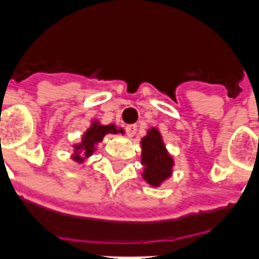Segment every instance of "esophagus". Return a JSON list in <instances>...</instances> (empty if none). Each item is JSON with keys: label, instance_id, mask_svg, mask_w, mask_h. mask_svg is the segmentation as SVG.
Wrapping results in <instances>:
<instances>
[{"label": "esophagus", "instance_id": "1", "mask_svg": "<svg viewBox=\"0 0 259 259\" xmlns=\"http://www.w3.org/2000/svg\"><path fill=\"white\" fill-rule=\"evenodd\" d=\"M136 132H137V126L136 124H127L126 126V133L129 137H135Z\"/></svg>", "mask_w": 259, "mask_h": 259}]
</instances>
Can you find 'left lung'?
Instances as JSON below:
<instances>
[{
  "mask_svg": "<svg viewBox=\"0 0 259 259\" xmlns=\"http://www.w3.org/2000/svg\"><path fill=\"white\" fill-rule=\"evenodd\" d=\"M141 164L144 166L143 178L151 187H160L173 173L174 160L168 155L156 127H151L147 136L141 139Z\"/></svg>",
  "mask_w": 259,
  "mask_h": 259,
  "instance_id": "left-lung-1",
  "label": "left lung"
}]
</instances>
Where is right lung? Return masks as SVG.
<instances>
[{"label": "right lung", "mask_w": 259, "mask_h": 259, "mask_svg": "<svg viewBox=\"0 0 259 259\" xmlns=\"http://www.w3.org/2000/svg\"><path fill=\"white\" fill-rule=\"evenodd\" d=\"M112 133H123V129H116L115 124H100L99 120H93L91 124V127L86 130L79 144L74 145V156L72 159L81 163L85 160V158L91 156L96 151V145L103 141L105 135Z\"/></svg>", "instance_id": "obj_1"}]
</instances>
